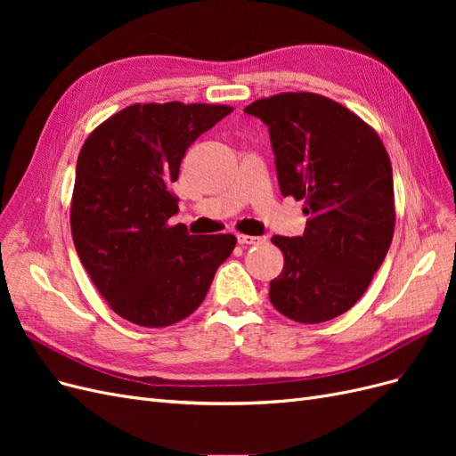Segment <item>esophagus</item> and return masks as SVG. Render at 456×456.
<instances>
[{"label":"esophagus","instance_id":"obj_1","mask_svg":"<svg viewBox=\"0 0 456 456\" xmlns=\"http://www.w3.org/2000/svg\"><path fill=\"white\" fill-rule=\"evenodd\" d=\"M262 238H256V236H243V233H240L238 236V243L240 245H255V243H260Z\"/></svg>","mask_w":456,"mask_h":456}]
</instances>
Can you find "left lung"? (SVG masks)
Returning <instances> with one entry per match:
<instances>
[{"label":"left lung","mask_w":456,"mask_h":456,"mask_svg":"<svg viewBox=\"0 0 456 456\" xmlns=\"http://www.w3.org/2000/svg\"><path fill=\"white\" fill-rule=\"evenodd\" d=\"M245 114L268 127L281 194L305 201L308 216L302 236L272 238L285 265L270 302L298 323L333 320L362 298L390 249L388 151L362 118L322 94H273Z\"/></svg>","instance_id":"1"}]
</instances>
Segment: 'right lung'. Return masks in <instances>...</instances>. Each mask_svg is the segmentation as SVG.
<instances>
[{"label":"right lung","mask_w":456,"mask_h":456,"mask_svg":"<svg viewBox=\"0 0 456 456\" xmlns=\"http://www.w3.org/2000/svg\"><path fill=\"white\" fill-rule=\"evenodd\" d=\"M232 112L218 104H133L81 146L72 196V238L81 265L118 315L167 327L203 302L236 236H190L169 226V186L188 146Z\"/></svg>","instance_id":"obj_1"}]
</instances>
